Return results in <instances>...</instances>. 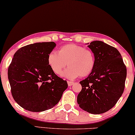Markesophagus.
I'll list each match as a JSON object with an SVG mask.
<instances>
[{"label":"esophagus","mask_w":135,"mask_h":135,"mask_svg":"<svg viewBox=\"0 0 135 135\" xmlns=\"http://www.w3.org/2000/svg\"><path fill=\"white\" fill-rule=\"evenodd\" d=\"M67 83H68V86H72L74 84V82H71V81H67Z\"/></svg>","instance_id":"esophagus-1"}]
</instances>
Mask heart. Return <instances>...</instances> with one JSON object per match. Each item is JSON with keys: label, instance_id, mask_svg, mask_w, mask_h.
Masks as SVG:
<instances>
[{"label": "heart", "instance_id": "obj_1", "mask_svg": "<svg viewBox=\"0 0 135 135\" xmlns=\"http://www.w3.org/2000/svg\"><path fill=\"white\" fill-rule=\"evenodd\" d=\"M48 64L52 71L60 75L67 66L62 76L69 79H74L79 76H88L95 66V56L90 49L74 44L65 45L58 52L53 51L48 56Z\"/></svg>", "mask_w": 135, "mask_h": 135}]
</instances>
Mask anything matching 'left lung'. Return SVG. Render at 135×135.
Instances as JSON below:
<instances>
[{
	"mask_svg": "<svg viewBox=\"0 0 135 135\" xmlns=\"http://www.w3.org/2000/svg\"><path fill=\"white\" fill-rule=\"evenodd\" d=\"M88 47L94 55L95 66L80 82L82 88L77 101L83 110L100 114L112 109L123 94L127 69L116 48L100 41H94Z\"/></svg>",
	"mask_w": 135,
	"mask_h": 135,
	"instance_id": "left-lung-1",
	"label": "left lung"
}]
</instances>
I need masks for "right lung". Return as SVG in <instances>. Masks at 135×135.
<instances>
[{"mask_svg":"<svg viewBox=\"0 0 135 135\" xmlns=\"http://www.w3.org/2000/svg\"><path fill=\"white\" fill-rule=\"evenodd\" d=\"M54 42L31 44L19 49L8 67V76L14 99L21 108L39 112L52 108L67 88L48 64Z\"/></svg>","mask_w":135,"mask_h":135,"instance_id":"right-lung-1","label":"right lung"}]
</instances>
